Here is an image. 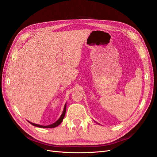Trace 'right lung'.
<instances>
[{
	"instance_id": "obj_1",
	"label": "right lung",
	"mask_w": 157,
	"mask_h": 157,
	"mask_svg": "<svg viewBox=\"0 0 157 157\" xmlns=\"http://www.w3.org/2000/svg\"><path fill=\"white\" fill-rule=\"evenodd\" d=\"M65 112H66V103L65 105L64 106V108H63V113L62 114H61V115L60 116V117L59 118V119L56 122H55L54 123H53V124H50V125H48V126H43V125H40V124H35V123H33L30 121H28L31 124H32L33 126H36V127H39V128H55L56 126H59L61 122H62L63 118H64V117H65Z\"/></svg>"
}]
</instances>
